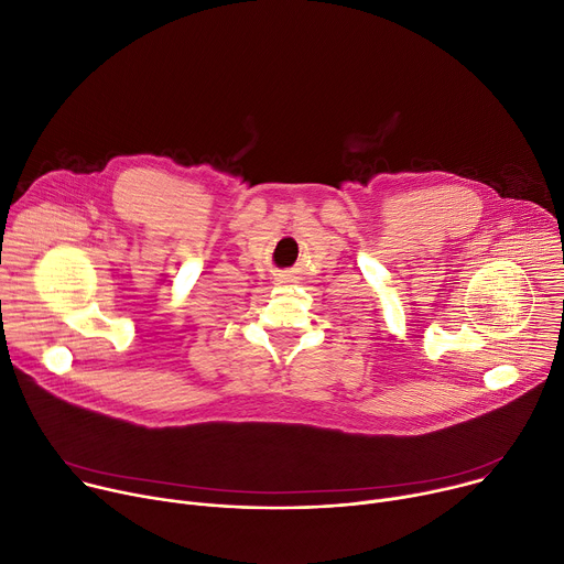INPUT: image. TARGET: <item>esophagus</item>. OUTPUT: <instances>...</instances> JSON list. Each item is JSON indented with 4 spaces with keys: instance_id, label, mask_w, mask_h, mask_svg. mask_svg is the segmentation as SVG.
I'll return each instance as SVG.
<instances>
[{
    "instance_id": "34e87169",
    "label": "esophagus",
    "mask_w": 564,
    "mask_h": 564,
    "mask_svg": "<svg viewBox=\"0 0 564 564\" xmlns=\"http://www.w3.org/2000/svg\"><path fill=\"white\" fill-rule=\"evenodd\" d=\"M288 281H290V274H281L279 276V283H288Z\"/></svg>"
}]
</instances>
